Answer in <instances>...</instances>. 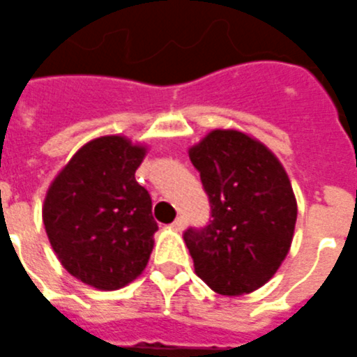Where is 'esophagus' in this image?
Wrapping results in <instances>:
<instances>
[{
	"mask_svg": "<svg viewBox=\"0 0 357 357\" xmlns=\"http://www.w3.org/2000/svg\"><path fill=\"white\" fill-rule=\"evenodd\" d=\"M185 226H187V221H185L183 217H178V219H176V221L170 225V228H172L174 231H181Z\"/></svg>",
	"mask_w": 357,
	"mask_h": 357,
	"instance_id": "34e87169",
	"label": "esophagus"
}]
</instances>
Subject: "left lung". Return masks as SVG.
<instances>
[{"label": "left lung", "mask_w": 357, "mask_h": 357, "mask_svg": "<svg viewBox=\"0 0 357 357\" xmlns=\"http://www.w3.org/2000/svg\"><path fill=\"white\" fill-rule=\"evenodd\" d=\"M212 204V222L187 230L196 275L226 296L264 286L289 253L296 197L289 176L262 142L238 129H213L188 149Z\"/></svg>", "instance_id": "8db88e82"}]
</instances>
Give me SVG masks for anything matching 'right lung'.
Instances as JSON below:
<instances>
[{"label":"right lung","instance_id":"1","mask_svg":"<svg viewBox=\"0 0 357 357\" xmlns=\"http://www.w3.org/2000/svg\"><path fill=\"white\" fill-rule=\"evenodd\" d=\"M147 145L122 135L93 138L50 183L43 222L59 262L100 291L126 287L144 273L158 225L135 172Z\"/></svg>","mask_w":357,"mask_h":357}]
</instances>
